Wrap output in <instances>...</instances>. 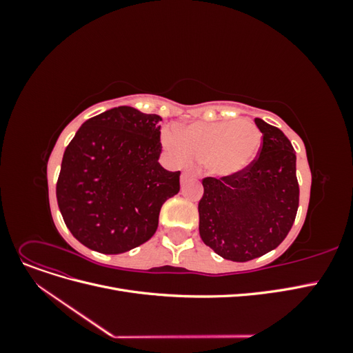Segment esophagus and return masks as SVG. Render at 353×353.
<instances>
[{
  "label": "esophagus",
  "mask_w": 353,
  "mask_h": 353,
  "mask_svg": "<svg viewBox=\"0 0 353 353\" xmlns=\"http://www.w3.org/2000/svg\"><path fill=\"white\" fill-rule=\"evenodd\" d=\"M193 176H194V175L191 174V172H184L183 175H181V184H184L185 181H188L190 178H193Z\"/></svg>",
  "instance_id": "obj_1"
}]
</instances>
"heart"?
Segmentation results:
<instances>
[{
    "label": "heart",
    "instance_id": "1",
    "mask_svg": "<svg viewBox=\"0 0 353 353\" xmlns=\"http://www.w3.org/2000/svg\"><path fill=\"white\" fill-rule=\"evenodd\" d=\"M160 140L175 165L185 166L201 160L209 175L227 178L254 162L262 147V132L249 119H228L191 123L178 131L166 128Z\"/></svg>",
    "mask_w": 353,
    "mask_h": 353
}]
</instances>
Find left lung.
Here are the masks:
<instances>
[{"mask_svg":"<svg viewBox=\"0 0 353 353\" xmlns=\"http://www.w3.org/2000/svg\"><path fill=\"white\" fill-rule=\"evenodd\" d=\"M263 135L259 157L243 172L205 178L199 232L206 245L234 262H248L279 248L299 208L296 153L281 130L256 117Z\"/></svg>","mask_w":353,"mask_h":353,"instance_id":"1","label":"left lung"}]
</instances>
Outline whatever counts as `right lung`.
<instances>
[{"mask_svg":"<svg viewBox=\"0 0 353 353\" xmlns=\"http://www.w3.org/2000/svg\"><path fill=\"white\" fill-rule=\"evenodd\" d=\"M160 121L121 105L83 122L66 147L57 203L88 249L117 254L150 240L162 205L178 194L181 172L159 163Z\"/></svg>","mask_w":353,"mask_h":353,"instance_id":"right-lung-1","label":"right lung"}]
</instances>
